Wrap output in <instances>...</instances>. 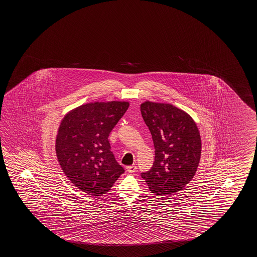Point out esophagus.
Masks as SVG:
<instances>
[{
	"label": "esophagus",
	"mask_w": 257,
	"mask_h": 257,
	"mask_svg": "<svg viewBox=\"0 0 257 257\" xmlns=\"http://www.w3.org/2000/svg\"><path fill=\"white\" fill-rule=\"evenodd\" d=\"M136 169H137V167H136V165H130V166L127 167V172L130 173V174H133V173L136 172Z\"/></svg>",
	"instance_id": "esophagus-1"
}]
</instances>
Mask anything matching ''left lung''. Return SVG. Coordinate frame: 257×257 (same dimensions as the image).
<instances>
[{"mask_svg":"<svg viewBox=\"0 0 257 257\" xmlns=\"http://www.w3.org/2000/svg\"><path fill=\"white\" fill-rule=\"evenodd\" d=\"M141 112L155 146V162L142 174L153 194H174L189 184L198 167L202 142L194 119L184 110L165 102L146 101Z\"/></svg>","mask_w":257,"mask_h":257,"instance_id":"left-lung-1","label":"left lung"}]
</instances>
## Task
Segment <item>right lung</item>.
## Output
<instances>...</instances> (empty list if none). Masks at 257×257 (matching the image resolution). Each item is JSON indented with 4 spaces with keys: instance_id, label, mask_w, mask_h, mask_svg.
<instances>
[{
    "instance_id": "right-lung-1",
    "label": "right lung",
    "mask_w": 257,
    "mask_h": 257,
    "mask_svg": "<svg viewBox=\"0 0 257 257\" xmlns=\"http://www.w3.org/2000/svg\"><path fill=\"white\" fill-rule=\"evenodd\" d=\"M129 105L125 101L88 102L68 111L60 122L55 140L59 165L88 195L106 194L124 172L108 136Z\"/></svg>"
}]
</instances>
